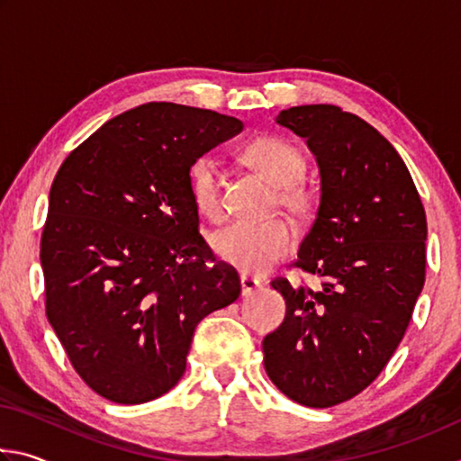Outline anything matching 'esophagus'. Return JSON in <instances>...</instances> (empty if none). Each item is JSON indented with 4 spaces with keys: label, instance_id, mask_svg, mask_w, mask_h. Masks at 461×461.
<instances>
[{
    "label": "esophagus",
    "instance_id": "obj_1",
    "mask_svg": "<svg viewBox=\"0 0 461 461\" xmlns=\"http://www.w3.org/2000/svg\"><path fill=\"white\" fill-rule=\"evenodd\" d=\"M260 280L258 278H252V276H248V275H241L240 276V286H241V296H248V294H252L256 288H260Z\"/></svg>",
    "mask_w": 461,
    "mask_h": 461
}]
</instances>
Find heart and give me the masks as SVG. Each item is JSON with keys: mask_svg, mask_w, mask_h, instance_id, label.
<instances>
[{"mask_svg": "<svg viewBox=\"0 0 461 461\" xmlns=\"http://www.w3.org/2000/svg\"><path fill=\"white\" fill-rule=\"evenodd\" d=\"M241 158L278 186V205L296 220H307L317 209V191L303 181L307 158L301 146L278 134H260L241 146ZM191 201L209 221L225 215L220 168L212 156H199L186 170ZM294 244V230L283 217L264 221H233L213 236V249L223 262L246 275H260L285 258Z\"/></svg>", "mask_w": 461, "mask_h": 461, "instance_id": "b5f03b06", "label": "heart"}]
</instances>
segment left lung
I'll use <instances>...</instances> for the list:
<instances>
[{
  "instance_id": "1",
  "label": "left lung",
  "mask_w": 461,
  "mask_h": 461,
  "mask_svg": "<svg viewBox=\"0 0 461 461\" xmlns=\"http://www.w3.org/2000/svg\"><path fill=\"white\" fill-rule=\"evenodd\" d=\"M276 122L321 168L313 228L288 264L321 286L272 280L286 317L262 341L264 368L291 401L330 409L368 388L404 338L425 285V207L394 146L357 115L319 104Z\"/></svg>"
}]
</instances>
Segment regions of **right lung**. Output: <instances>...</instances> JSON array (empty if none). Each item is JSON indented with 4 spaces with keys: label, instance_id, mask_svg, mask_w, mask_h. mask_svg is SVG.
<instances>
[{
    "label": "right lung",
    "instance_id": "1",
    "mask_svg": "<svg viewBox=\"0 0 461 461\" xmlns=\"http://www.w3.org/2000/svg\"><path fill=\"white\" fill-rule=\"evenodd\" d=\"M212 109L152 101L104 123L50 186L41 262L46 317L93 393L154 401L186 368L194 327L240 296L199 233L191 162L238 134Z\"/></svg>",
    "mask_w": 461,
    "mask_h": 461
}]
</instances>
